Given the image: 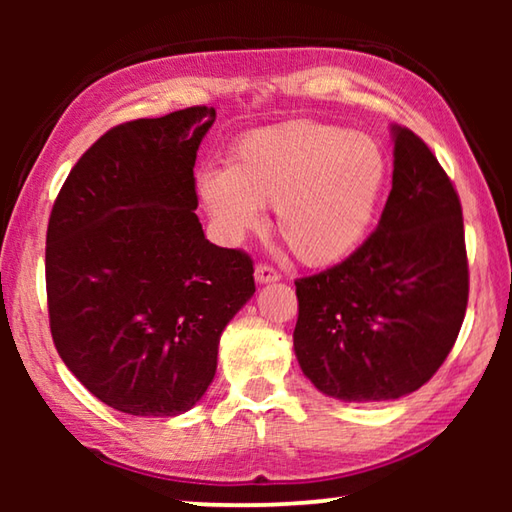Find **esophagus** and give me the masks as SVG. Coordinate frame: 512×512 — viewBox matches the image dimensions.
Wrapping results in <instances>:
<instances>
[{
  "label": "esophagus",
  "instance_id": "obj_1",
  "mask_svg": "<svg viewBox=\"0 0 512 512\" xmlns=\"http://www.w3.org/2000/svg\"><path fill=\"white\" fill-rule=\"evenodd\" d=\"M280 273L275 271L273 266H268V264H257L255 266V280L259 282V284H268V282H277L280 280Z\"/></svg>",
  "mask_w": 512,
  "mask_h": 512
}]
</instances>
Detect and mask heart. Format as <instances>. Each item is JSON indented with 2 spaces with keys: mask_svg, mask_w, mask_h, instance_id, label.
Listing matches in <instances>:
<instances>
[{
  "mask_svg": "<svg viewBox=\"0 0 512 512\" xmlns=\"http://www.w3.org/2000/svg\"><path fill=\"white\" fill-rule=\"evenodd\" d=\"M386 183L370 135L298 119L241 137L225 169L198 173V196L221 235L241 241L275 207V230L302 264L329 266L366 237Z\"/></svg>",
  "mask_w": 512,
  "mask_h": 512,
  "instance_id": "heart-1",
  "label": "heart"
}]
</instances>
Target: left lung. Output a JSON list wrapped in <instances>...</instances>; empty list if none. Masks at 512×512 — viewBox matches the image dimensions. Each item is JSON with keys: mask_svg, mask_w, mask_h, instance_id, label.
Returning a JSON list of instances; mask_svg holds the SVG:
<instances>
[{"mask_svg": "<svg viewBox=\"0 0 512 512\" xmlns=\"http://www.w3.org/2000/svg\"><path fill=\"white\" fill-rule=\"evenodd\" d=\"M393 142L377 230L341 264L296 280L298 363L343 402L397 400L427 384L454 348L470 293L452 180L409 128L393 126Z\"/></svg>", "mask_w": 512, "mask_h": 512, "instance_id": "8db88e82", "label": "left lung"}]
</instances>
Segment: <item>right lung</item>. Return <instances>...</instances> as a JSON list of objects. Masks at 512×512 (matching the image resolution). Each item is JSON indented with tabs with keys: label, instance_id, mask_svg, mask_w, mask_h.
<instances>
[{
	"label": "right lung",
	"instance_id": "1",
	"mask_svg": "<svg viewBox=\"0 0 512 512\" xmlns=\"http://www.w3.org/2000/svg\"><path fill=\"white\" fill-rule=\"evenodd\" d=\"M216 110L194 106L101 135L69 171L47 228L49 327L74 377L121 413L192 409L225 325L253 298L244 250L196 216V151Z\"/></svg>",
	"mask_w": 512,
	"mask_h": 512
}]
</instances>
